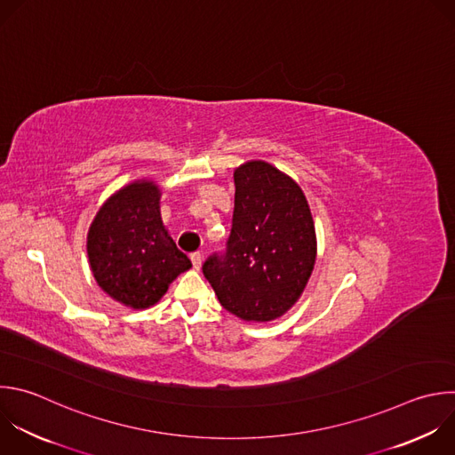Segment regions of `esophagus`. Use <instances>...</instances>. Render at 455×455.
Wrapping results in <instances>:
<instances>
[{"mask_svg":"<svg viewBox=\"0 0 455 455\" xmlns=\"http://www.w3.org/2000/svg\"><path fill=\"white\" fill-rule=\"evenodd\" d=\"M191 260H193V267H195V269H200V267H202L204 255H202L200 251H195V253H191Z\"/></svg>","mask_w":455,"mask_h":455,"instance_id":"1","label":"esophagus"}]
</instances>
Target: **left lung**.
Listing matches in <instances>:
<instances>
[{"instance_id": "1", "label": "left lung", "mask_w": 455, "mask_h": 455, "mask_svg": "<svg viewBox=\"0 0 455 455\" xmlns=\"http://www.w3.org/2000/svg\"><path fill=\"white\" fill-rule=\"evenodd\" d=\"M227 248L202 266L220 304L246 322L282 316L304 292L316 260L309 204L287 175L251 161L234 173Z\"/></svg>"}]
</instances>
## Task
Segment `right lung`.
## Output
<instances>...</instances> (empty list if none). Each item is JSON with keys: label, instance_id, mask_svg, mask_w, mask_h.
<instances>
[{"label": "right lung", "instance_id": "1", "mask_svg": "<svg viewBox=\"0 0 455 455\" xmlns=\"http://www.w3.org/2000/svg\"><path fill=\"white\" fill-rule=\"evenodd\" d=\"M159 200L154 182H133L103 204L89 228L87 255L98 285L132 309L157 304L191 267L163 225Z\"/></svg>", "mask_w": 455, "mask_h": 455}]
</instances>
